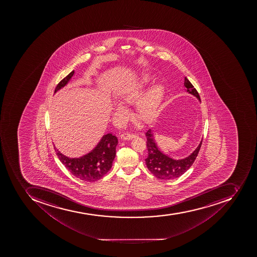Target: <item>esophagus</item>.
<instances>
[{
	"label": "esophagus",
	"instance_id": "34e87169",
	"mask_svg": "<svg viewBox=\"0 0 257 257\" xmlns=\"http://www.w3.org/2000/svg\"><path fill=\"white\" fill-rule=\"evenodd\" d=\"M135 134L124 133V134H121L120 138H121L122 140H123V141H130V140L133 139V138H135Z\"/></svg>",
	"mask_w": 257,
	"mask_h": 257
}]
</instances>
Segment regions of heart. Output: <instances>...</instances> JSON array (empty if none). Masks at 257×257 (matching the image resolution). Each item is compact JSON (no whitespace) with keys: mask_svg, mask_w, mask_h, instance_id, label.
<instances>
[{"mask_svg":"<svg viewBox=\"0 0 257 257\" xmlns=\"http://www.w3.org/2000/svg\"><path fill=\"white\" fill-rule=\"evenodd\" d=\"M151 79L150 75H142L138 83L127 85L119 93V99L126 104H131L138 101L136 105V112L138 117L145 123L154 121L158 117L163 99L164 87L160 84L154 85L142 95L146 85L150 83ZM112 107L116 113L120 115L126 113V108L121 103H114Z\"/></svg>","mask_w":257,"mask_h":257,"instance_id":"1","label":"heart"}]
</instances>
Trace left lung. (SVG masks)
Listing matches in <instances>:
<instances>
[{
  "mask_svg": "<svg viewBox=\"0 0 257 257\" xmlns=\"http://www.w3.org/2000/svg\"><path fill=\"white\" fill-rule=\"evenodd\" d=\"M184 86L188 93L194 95L198 100H201L198 91L186 78H185ZM146 136L147 138L146 146L148 150V157L146 159V166L154 176L162 180H170L182 176L192 166L202 146V140L196 150L188 157L182 159H173L160 151L154 141V134L151 128H149L146 131Z\"/></svg>",
  "mask_w": 257,
  "mask_h": 257,
  "instance_id": "8db88e82",
  "label": "left lung"
}]
</instances>
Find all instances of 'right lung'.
I'll list each match as a JSON object with an SVG mask.
<instances>
[{
  "instance_id": "add662e5",
  "label": "right lung",
  "mask_w": 257,
  "mask_h": 257,
  "mask_svg": "<svg viewBox=\"0 0 257 257\" xmlns=\"http://www.w3.org/2000/svg\"><path fill=\"white\" fill-rule=\"evenodd\" d=\"M74 74L75 71H71L59 82L55 94L68 83ZM117 144V138L107 134L102 137L93 150L80 158H68L61 154L55 147V150L60 162L74 176L85 182H95L103 178L111 169Z\"/></svg>"
}]
</instances>
